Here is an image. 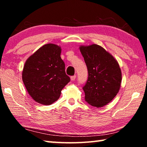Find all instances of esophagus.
Masks as SVG:
<instances>
[{
	"instance_id": "esophagus-1",
	"label": "esophagus",
	"mask_w": 147,
	"mask_h": 147,
	"mask_svg": "<svg viewBox=\"0 0 147 147\" xmlns=\"http://www.w3.org/2000/svg\"><path fill=\"white\" fill-rule=\"evenodd\" d=\"M76 75H74V76H71V80L72 81H74V80H75V79H76Z\"/></svg>"
}]
</instances>
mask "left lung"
Segmentation results:
<instances>
[{
	"mask_svg": "<svg viewBox=\"0 0 147 147\" xmlns=\"http://www.w3.org/2000/svg\"><path fill=\"white\" fill-rule=\"evenodd\" d=\"M88 71L83 87L85 100L101 108L113 100L120 89L122 75L117 61L102 47L93 44L80 47Z\"/></svg>",
	"mask_w": 147,
	"mask_h": 147,
	"instance_id": "left-lung-1",
	"label": "left lung"
}]
</instances>
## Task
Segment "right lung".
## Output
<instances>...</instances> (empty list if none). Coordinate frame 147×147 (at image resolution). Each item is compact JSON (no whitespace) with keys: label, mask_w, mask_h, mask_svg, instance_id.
<instances>
[{"label":"right lung","mask_w":147,"mask_h":147,"mask_svg":"<svg viewBox=\"0 0 147 147\" xmlns=\"http://www.w3.org/2000/svg\"><path fill=\"white\" fill-rule=\"evenodd\" d=\"M61 48L45 45L27 59L22 74L23 83L35 101L50 105L56 101L71 79L65 71Z\"/></svg>","instance_id":"right-lung-1"}]
</instances>
